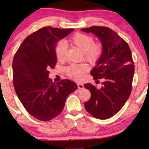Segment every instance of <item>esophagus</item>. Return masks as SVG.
Returning <instances> with one entry per match:
<instances>
[{"label":"esophagus","instance_id":"34e87169","mask_svg":"<svg viewBox=\"0 0 149 149\" xmlns=\"http://www.w3.org/2000/svg\"><path fill=\"white\" fill-rule=\"evenodd\" d=\"M77 86H78L79 89H83V87H84L83 85L81 84V83H78V84H77Z\"/></svg>","mask_w":149,"mask_h":149}]
</instances>
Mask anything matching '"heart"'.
Instances as JSON below:
<instances>
[{
  "instance_id": "b5f03b06",
  "label": "heart",
  "mask_w": 149,
  "mask_h": 149,
  "mask_svg": "<svg viewBox=\"0 0 149 149\" xmlns=\"http://www.w3.org/2000/svg\"><path fill=\"white\" fill-rule=\"evenodd\" d=\"M70 45L77 47L83 52V58L89 64H96L103 53V48L100 43H95L91 36L83 33H76L68 40ZM55 54L59 62H64L66 58L67 48L64 43L59 42L55 47ZM88 70V67L85 64H70L66 68V74L69 78L74 81L82 79L85 73Z\"/></svg>"
}]
</instances>
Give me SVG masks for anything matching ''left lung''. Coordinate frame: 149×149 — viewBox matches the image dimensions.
<instances>
[{"label":"left lung","mask_w":149,"mask_h":149,"mask_svg":"<svg viewBox=\"0 0 149 149\" xmlns=\"http://www.w3.org/2000/svg\"><path fill=\"white\" fill-rule=\"evenodd\" d=\"M81 30L100 38L103 48L91 74L95 80L103 79L104 82L100 89L91 83L84 85L91 92L85 108L96 119H109L122 109L131 93L134 73L131 50L127 42L109 28L93 26Z\"/></svg>","instance_id":"obj_1"}]
</instances>
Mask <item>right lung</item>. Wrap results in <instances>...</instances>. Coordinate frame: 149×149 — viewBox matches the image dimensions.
<instances>
[{
  "mask_svg": "<svg viewBox=\"0 0 149 149\" xmlns=\"http://www.w3.org/2000/svg\"><path fill=\"white\" fill-rule=\"evenodd\" d=\"M73 30L40 28L24 39L14 56L15 92L28 113L40 121H49L60 115L68 95L77 89L76 83L68 79L56 83L48 77L49 70L57 62L56 43Z\"/></svg>",
  "mask_w": 149,
  "mask_h": 149,
  "instance_id": "add662e5",
  "label": "right lung"
}]
</instances>
